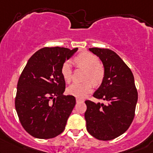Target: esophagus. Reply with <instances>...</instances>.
Wrapping results in <instances>:
<instances>
[{
  "label": "esophagus",
  "instance_id": "34e87169",
  "mask_svg": "<svg viewBox=\"0 0 153 153\" xmlns=\"http://www.w3.org/2000/svg\"><path fill=\"white\" fill-rule=\"evenodd\" d=\"M76 102L77 103H79V102H83V100H81V99L76 98Z\"/></svg>",
  "mask_w": 153,
  "mask_h": 153
}]
</instances>
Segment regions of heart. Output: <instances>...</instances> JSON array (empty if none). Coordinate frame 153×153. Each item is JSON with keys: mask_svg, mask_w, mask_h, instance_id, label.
<instances>
[{"mask_svg": "<svg viewBox=\"0 0 153 153\" xmlns=\"http://www.w3.org/2000/svg\"><path fill=\"white\" fill-rule=\"evenodd\" d=\"M75 65L78 67L85 69L84 83H74L67 88L69 94L77 98H84L87 94L92 91V84L97 85L100 84L105 76V70L97 56L89 52H83L78 54L74 59ZM61 73L64 80L70 82L72 78L73 70L70 62H65L61 68Z\"/></svg>", "mask_w": 153, "mask_h": 153, "instance_id": "1", "label": "heart"}]
</instances>
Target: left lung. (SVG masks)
Returning <instances> with one entry per match:
<instances>
[{
  "label": "left lung",
  "instance_id": "1",
  "mask_svg": "<svg viewBox=\"0 0 153 153\" xmlns=\"http://www.w3.org/2000/svg\"><path fill=\"white\" fill-rule=\"evenodd\" d=\"M88 50L102 61L105 76L94 97L105 103L85 102L86 129L100 140H111L125 133L135 113L138 94L132 72L115 52L107 48Z\"/></svg>",
  "mask_w": 153,
  "mask_h": 153
}]
</instances>
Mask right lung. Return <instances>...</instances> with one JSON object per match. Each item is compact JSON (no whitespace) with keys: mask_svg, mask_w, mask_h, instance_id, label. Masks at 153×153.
Segmentation results:
<instances>
[{"mask_svg":"<svg viewBox=\"0 0 153 153\" xmlns=\"http://www.w3.org/2000/svg\"><path fill=\"white\" fill-rule=\"evenodd\" d=\"M77 51L41 48L29 59L20 75L15 107L23 128L36 138H53L65 130L75 98L63 95L65 80L61 68Z\"/></svg>","mask_w":153,"mask_h":153,"instance_id":"obj_1","label":"right lung"}]
</instances>
